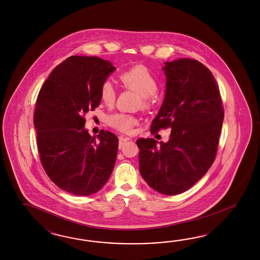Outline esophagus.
I'll return each mask as SVG.
<instances>
[{
	"label": "esophagus",
	"mask_w": 260,
	"mask_h": 260,
	"mask_svg": "<svg viewBox=\"0 0 260 260\" xmlns=\"http://www.w3.org/2000/svg\"><path fill=\"white\" fill-rule=\"evenodd\" d=\"M128 140H129V138H128V137H126V136H121V137H120V139H119V148L121 149V148H122V146H123L126 141H128Z\"/></svg>",
	"instance_id": "obj_1"
}]
</instances>
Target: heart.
Listing matches in <instances>:
<instances>
[{
	"label": "heart",
	"instance_id": "heart-1",
	"mask_svg": "<svg viewBox=\"0 0 260 260\" xmlns=\"http://www.w3.org/2000/svg\"><path fill=\"white\" fill-rule=\"evenodd\" d=\"M119 78L126 87L134 88L141 94L142 105L148 107L158 90V80L154 73L149 68L143 64H136L126 71H123ZM99 94L106 105L113 104L116 99V88L109 81L103 82ZM107 123L115 129L123 133H132L137 124V119L134 115L126 113H113L107 117Z\"/></svg>",
	"mask_w": 260,
	"mask_h": 260
}]
</instances>
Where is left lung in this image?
<instances>
[{
	"mask_svg": "<svg viewBox=\"0 0 260 260\" xmlns=\"http://www.w3.org/2000/svg\"><path fill=\"white\" fill-rule=\"evenodd\" d=\"M163 68L166 96L150 134L171 128L170 140L136 141L139 171L150 188L166 196L184 192L213 165L224 119L219 87L211 71L183 58Z\"/></svg>",
	"mask_w": 260,
	"mask_h": 260,
	"instance_id": "obj_1",
	"label": "left lung"
}]
</instances>
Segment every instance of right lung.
Masks as SVG:
<instances>
[{
    "instance_id": "1",
    "label": "right lung",
    "mask_w": 260,
    "mask_h": 260,
    "mask_svg": "<svg viewBox=\"0 0 260 260\" xmlns=\"http://www.w3.org/2000/svg\"><path fill=\"white\" fill-rule=\"evenodd\" d=\"M115 70L99 57L71 56L40 89L33 122L42 166L50 180L71 194L102 189L112 173L118 138L108 131L91 137L85 115L101 102L99 89Z\"/></svg>"
}]
</instances>
